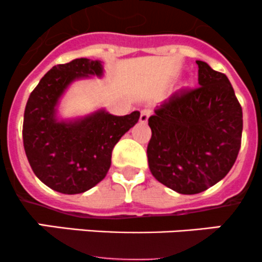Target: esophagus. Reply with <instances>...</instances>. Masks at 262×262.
I'll list each match as a JSON object with an SVG mask.
<instances>
[{
	"label": "esophagus",
	"mask_w": 262,
	"mask_h": 262,
	"mask_svg": "<svg viewBox=\"0 0 262 262\" xmlns=\"http://www.w3.org/2000/svg\"><path fill=\"white\" fill-rule=\"evenodd\" d=\"M149 115H150V110H148V109L142 110V113H141V121H142V123H147Z\"/></svg>",
	"instance_id": "obj_1"
}]
</instances>
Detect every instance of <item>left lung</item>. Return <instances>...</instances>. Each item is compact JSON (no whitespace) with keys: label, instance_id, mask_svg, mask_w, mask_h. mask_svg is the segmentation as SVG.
I'll return each instance as SVG.
<instances>
[{"label":"left lung","instance_id":"obj_1","mask_svg":"<svg viewBox=\"0 0 262 262\" xmlns=\"http://www.w3.org/2000/svg\"><path fill=\"white\" fill-rule=\"evenodd\" d=\"M199 87L180 90L148 119V166L179 194L202 192L219 182L241 147L242 107L226 75L196 60Z\"/></svg>","mask_w":262,"mask_h":262}]
</instances>
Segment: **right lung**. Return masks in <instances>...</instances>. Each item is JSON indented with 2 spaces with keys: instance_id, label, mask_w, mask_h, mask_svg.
Listing matches in <instances>:
<instances>
[{
  "instance_id": "obj_1",
  "label": "right lung",
  "mask_w": 262,
  "mask_h": 262,
  "mask_svg": "<svg viewBox=\"0 0 262 262\" xmlns=\"http://www.w3.org/2000/svg\"><path fill=\"white\" fill-rule=\"evenodd\" d=\"M102 76L100 60L77 58L54 66L26 102L23 125L26 157L36 178L62 194H81L104 180L113 148L138 123L139 112L118 116L104 107L76 118L59 115L60 100L73 82Z\"/></svg>"
}]
</instances>
